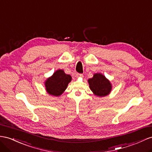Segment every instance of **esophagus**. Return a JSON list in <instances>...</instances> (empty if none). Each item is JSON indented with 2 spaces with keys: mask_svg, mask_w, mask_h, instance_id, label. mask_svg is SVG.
I'll use <instances>...</instances> for the list:
<instances>
[{
  "mask_svg": "<svg viewBox=\"0 0 152 152\" xmlns=\"http://www.w3.org/2000/svg\"><path fill=\"white\" fill-rule=\"evenodd\" d=\"M83 74H80V73H77L76 74V77H83Z\"/></svg>",
  "mask_w": 152,
  "mask_h": 152,
  "instance_id": "obj_1",
  "label": "esophagus"
}]
</instances>
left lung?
Wrapping results in <instances>:
<instances>
[{
  "label": "left lung",
  "mask_w": 152,
  "mask_h": 152,
  "mask_svg": "<svg viewBox=\"0 0 152 152\" xmlns=\"http://www.w3.org/2000/svg\"><path fill=\"white\" fill-rule=\"evenodd\" d=\"M91 90L98 96H105L110 92L112 86L104 76L102 74H95L92 78L88 80Z\"/></svg>",
  "instance_id": "1"
}]
</instances>
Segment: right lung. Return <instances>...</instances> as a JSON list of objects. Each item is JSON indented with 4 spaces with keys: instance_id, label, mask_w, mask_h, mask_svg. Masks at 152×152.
Instances as JSON below:
<instances>
[{
    "instance_id": "1",
    "label": "right lung",
    "mask_w": 152,
    "mask_h": 152,
    "mask_svg": "<svg viewBox=\"0 0 152 152\" xmlns=\"http://www.w3.org/2000/svg\"><path fill=\"white\" fill-rule=\"evenodd\" d=\"M71 79V76L65 74L63 70H58L45 81L46 91L50 95L60 96L67 88Z\"/></svg>"
}]
</instances>
